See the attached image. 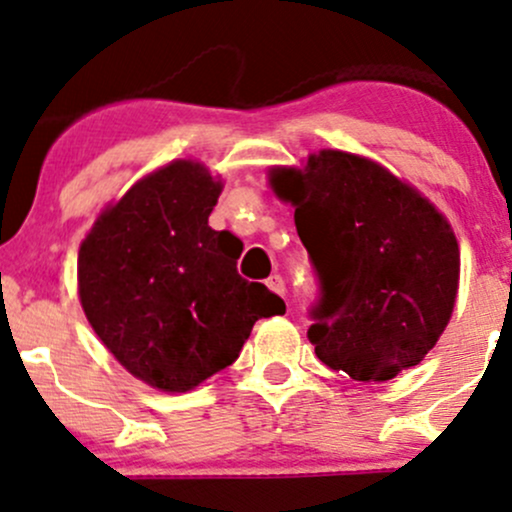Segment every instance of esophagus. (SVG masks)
<instances>
[{"label": "esophagus", "mask_w": 512, "mask_h": 512, "mask_svg": "<svg viewBox=\"0 0 512 512\" xmlns=\"http://www.w3.org/2000/svg\"><path fill=\"white\" fill-rule=\"evenodd\" d=\"M266 285H268V287H271V290H273V292H278V295H280V297H285V292H287V290H285V280H283V275L273 273V275H271V278H268V280H266Z\"/></svg>", "instance_id": "esophagus-1"}]
</instances>
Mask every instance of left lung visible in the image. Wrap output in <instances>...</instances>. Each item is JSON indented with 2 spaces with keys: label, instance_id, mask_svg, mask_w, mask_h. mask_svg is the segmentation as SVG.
<instances>
[{
  "label": "left lung",
  "instance_id": "8db88e82",
  "mask_svg": "<svg viewBox=\"0 0 512 512\" xmlns=\"http://www.w3.org/2000/svg\"><path fill=\"white\" fill-rule=\"evenodd\" d=\"M319 275L309 341L331 370L387 382L426 358L455 307L459 246L421 193L370 159L324 149L273 169Z\"/></svg>",
  "mask_w": 512,
  "mask_h": 512
}]
</instances>
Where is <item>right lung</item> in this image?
<instances>
[{"label": "right lung", "mask_w": 512, "mask_h": 512, "mask_svg": "<svg viewBox=\"0 0 512 512\" xmlns=\"http://www.w3.org/2000/svg\"><path fill=\"white\" fill-rule=\"evenodd\" d=\"M222 183L179 162L137 181L86 234L79 297L125 370L164 392H188L239 358L261 317L285 312L237 271L239 237L208 225Z\"/></svg>", "instance_id": "right-lung-1"}]
</instances>
